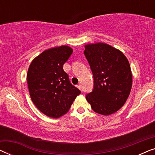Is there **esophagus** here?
<instances>
[{"instance_id": "obj_1", "label": "esophagus", "mask_w": 155, "mask_h": 155, "mask_svg": "<svg viewBox=\"0 0 155 155\" xmlns=\"http://www.w3.org/2000/svg\"><path fill=\"white\" fill-rule=\"evenodd\" d=\"M77 87H78V88H79L80 90H82V85H81V84H78V85H77Z\"/></svg>"}]
</instances>
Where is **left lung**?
Masks as SVG:
<instances>
[{
  "instance_id": "8db88e82",
  "label": "left lung",
  "mask_w": 155,
  "mask_h": 155,
  "mask_svg": "<svg viewBox=\"0 0 155 155\" xmlns=\"http://www.w3.org/2000/svg\"><path fill=\"white\" fill-rule=\"evenodd\" d=\"M84 47V56L94 78V87L86 99L97 114L115 113L124 106L132 87L128 59L120 51L107 44H87Z\"/></svg>"
}]
</instances>
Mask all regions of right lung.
<instances>
[{"label":"right lung","instance_id":"right-lung-1","mask_svg":"<svg viewBox=\"0 0 155 155\" xmlns=\"http://www.w3.org/2000/svg\"><path fill=\"white\" fill-rule=\"evenodd\" d=\"M73 49L61 46L44 51L31 61L27 75L29 92L40 111L51 118L66 114L81 92L71 83L63 65Z\"/></svg>","mask_w":155,"mask_h":155}]
</instances>
